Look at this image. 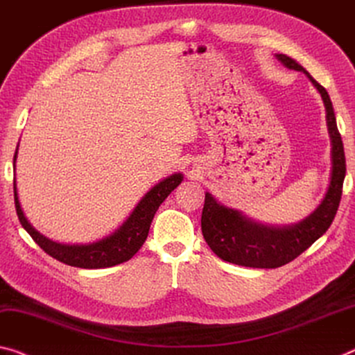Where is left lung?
Here are the masks:
<instances>
[{
    "label": "left lung",
    "instance_id": "1",
    "mask_svg": "<svg viewBox=\"0 0 355 355\" xmlns=\"http://www.w3.org/2000/svg\"><path fill=\"white\" fill-rule=\"evenodd\" d=\"M277 58L289 69L306 74L320 93L325 105L331 145V172L327 193L316 210L300 223L291 226L279 227L256 223L246 218L241 211L221 205L210 193L205 194L200 223L202 234L210 250L223 261L252 268H277L289 263L303 251H306L319 237H322L338 210L343 182L346 175L345 148L336 128L334 105L327 89L319 85L305 67L289 58L288 55L278 53Z\"/></svg>",
    "mask_w": 355,
    "mask_h": 355
}]
</instances>
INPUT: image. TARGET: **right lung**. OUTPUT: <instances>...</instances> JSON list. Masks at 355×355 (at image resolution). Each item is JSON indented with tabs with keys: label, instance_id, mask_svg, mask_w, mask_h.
<instances>
[{
	"label": "right lung",
	"instance_id": "right-lung-1",
	"mask_svg": "<svg viewBox=\"0 0 355 355\" xmlns=\"http://www.w3.org/2000/svg\"><path fill=\"white\" fill-rule=\"evenodd\" d=\"M19 150V145H17ZM17 150L14 155V167L17 159ZM182 173H173L151 188L147 194L144 196L137 207L134 208L131 215L128 216L125 223L118 227L114 234L99 241L89 245H63L44 237L37 230L31 226L28 221L24 210H21L19 194H17V184L14 180V200L15 210L19 221L31 239L41 246V248L52 256L56 261L66 263L71 267L78 268H105L114 267L118 263H123L131 259L136 252L142 248L144 241L148 237L150 224L153 221V216L157 208L166 200L168 194L182 183Z\"/></svg>",
	"mask_w": 355,
	"mask_h": 355
}]
</instances>
